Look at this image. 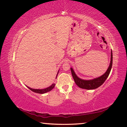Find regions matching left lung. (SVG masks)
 Returning a JSON list of instances; mask_svg holds the SVG:
<instances>
[{
	"mask_svg": "<svg viewBox=\"0 0 127 127\" xmlns=\"http://www.w3.org/2000/svg\"><path fill=\"white\" fill-rule=\"evenodd\" d=\"M112 62H113V55H112V51H111V63H110L109 67L107 69V71L105 72V73H104L102 76H100V77L90 80H82V79L78 77L75 73V72H74L72 68H71L72 75V77L76 84L80 88L86 90H94L99 87V86H101L104 82V81L106 80L107 77H108L112 68Z\"/></svg>",
	"mask_w": 127,
	"mask_h": 127,
	"instance_id": "8db88e82",
	"label": "left lung"
}]
</instances>
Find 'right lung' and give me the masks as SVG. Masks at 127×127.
<instances>
[{
	"label": "right lung",
	"instance_id": "1",
	"mask_svg": "<svg viewBox=\"0 0 127 127\" xmlns=\"http://www.w3.org/2000/svg\"><path fill=\"white\" fill-rule=\"evenodd\" d=\"M58 73H59V72H58ZM58 73H57V75H58ZM56 78H57V76H56ZM55 85V83H53V84H52L51 86H50V87H47V88H45V89H41V90H39V89H33V88H30V87H28L29 88V89H30L31 91H32L34 92H35V93H40V94H43V93H46V92H47L50 91H51V90L54 88Z\"/></svg>",
	"mask_w": 127,
	"mask_h": 127
}]
</instances>
